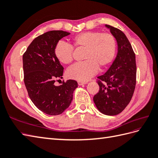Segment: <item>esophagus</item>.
I'll use <instances>...</instances> for the list:
<instances>
[{
    "mask_svg": "<svg viewBox=\"0 0 158 158\" xmlns=\"http://www.w3.org/2000/svg\"><path fill=\"white\" fill-rule=\"evenodd\" d=\"M86 83H87L86 81H78V85H85V84H86Z\"/></svg>",
    "mask_w": 158,
    "mask_h": 158,
    "instance_id": "1",
    "label": "esophagus"
}]
</instances>
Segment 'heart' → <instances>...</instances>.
<instances>
[{
    "mask_svg": "<svg viewBox=\"0 0 158 158\" xmlns=\"http://www.w3.org/2000/svg\"><path fill=\"white\" fill-rule=\"evenodd\" d=\"M76 48H84V62L77 63L67 70L66 76L77 81H87L100 69L108 66L113 61L116 52V40L110 33L87 31L72 39ZM73 48L68 43L60 41L54 48V56L62 64L73 61Z\"/></svg>",
    "mask_w": 158,
    "mask_h": 158,
    "instance_id": "b5f03b06",
    "label": "heart"
}]
</instances>
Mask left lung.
I'll list each match as a JSON object with an SVG mask.
<instances>
[{"label": "left lung", "instance_id": "8db88e82", "mask_svg": "<svg viewBox=\"0 0 158 158\" xmlns=\"http://www.w3.org/2000/svg\"><path fill=\"white\" fill-rule=\"evenodd\" d=\"M105 27L116 40L117 53L107 71L97 77L100 89L93 99L100 113L113 116L122 112L132 99L136 86V58L126 35L110 25Z\"/></svg>", "mask_w": 158, "mask_h": 158}]
</instances>
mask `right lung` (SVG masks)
Here are the masks:
<instances>
[{"instance_id": "obj_1", "label": "right lung", "mask_w": 158, "mask_h": 158, "mask_svg": "<svg viewBox=\"0 0 158 158\" xmlns=\"http://www.w3.org/2000/svg\"><path fill=\"white\" fill-rule=\"evenodd\" d=\"M70 35L63 31H51L35 38L23 55L24 83L32 102L49 115L62 114L69 108L73 92L78 87L75 80L54 85L62 78L63 66L54 56V48L60 39Z\"/></svg>"}]
</instances>
